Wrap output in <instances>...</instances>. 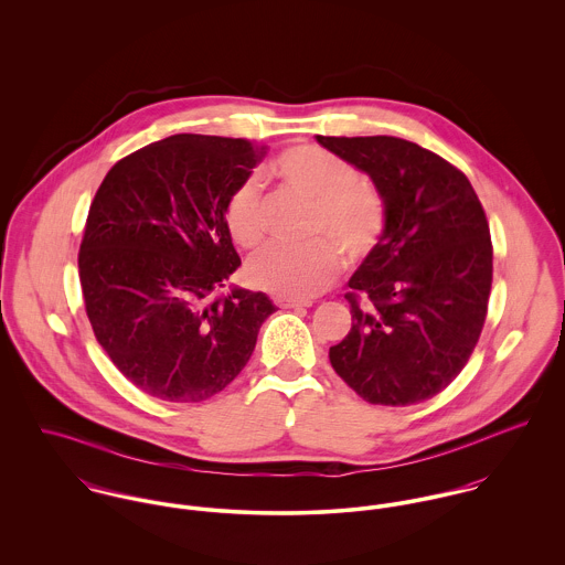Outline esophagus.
<instances>
[{
	"instance_id": "obj_1",
	"label": "esophagus",
	"mask_w": 565,
	"mask_h": 565,
	"mask_svg": "<svg viewBox=\"0 0 565 565\" xmlns=\"http://www.w3.org/2000/svg\"><path fill=\"white\" fill-rule=\"evenodd\" d=\"M276 305L280 309H300V307H311L313 300H300V298H285V296H278L276 298Z\"/></svg>"
}]
</instances>
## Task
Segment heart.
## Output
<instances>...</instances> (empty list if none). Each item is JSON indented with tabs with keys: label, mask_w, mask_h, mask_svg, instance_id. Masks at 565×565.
Instances as JSON below:
<instances>
[{
	"label": "heart",
	"mask_w": 565,
	"mask_h": 565,
	"mask_svg": "<svg viewBox=\"0 0 565 565\" xmlns=\"http://www.w3.org/2000/svg\"><path fill=\"white\" fill-rule=\"evenodd\" d=\"M274 173L287 189L316 204L313 233H323L348 260H361L379 242L385 224L383 202L372 186L359 182L352 164L320 148L298 146L276 159ZM258 200L256 180H245L226 204L228 233L243 247L263 237ZM337 267V252L326 242L269 243L249 258L247 276L269 294L309 298L334 278Z\"/></svg>",
	"instance_id": "obj_1"
}]
</instances>
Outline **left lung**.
Instances as JSON below:
<instances>
[{
  "mask_svg": "<svg viewBox=\"0 0 565 565\" xmlns=\"http://www.w3.org/2000/svg\"><path fill=\"white\" fill-rule=\"evenodd\" d=\"M367 173L383 209L379 243L348 280L352 328L332 370L365 401L417 404L466 367L483 330L491 237L479 195L450 162L398 137H318Z\"/></svg>",
  "mask_w": 565,
  "mask_h": 565,
  "instance_id": "obj_1",
  "label": "left lung"
}]
</instances>
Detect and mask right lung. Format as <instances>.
<instances>
[{"label": "right lung", "instance_id": "add662e5", "mask_svg": "<svg viewBox=\"0 0 565 565\" xmlns=\"http://www.w3.org/2000/svg\"><path fill=\"white\" fill-rule=\"evenodd\" d=\"M245 139L173 135L117 162L78 256L88 322L117 370L169 403H200L249 361L276 305L231 287L242 258L226 204L265 157Z\"/></svg>", "mask_w": 565, "mask_h": 565}]
</instances>
